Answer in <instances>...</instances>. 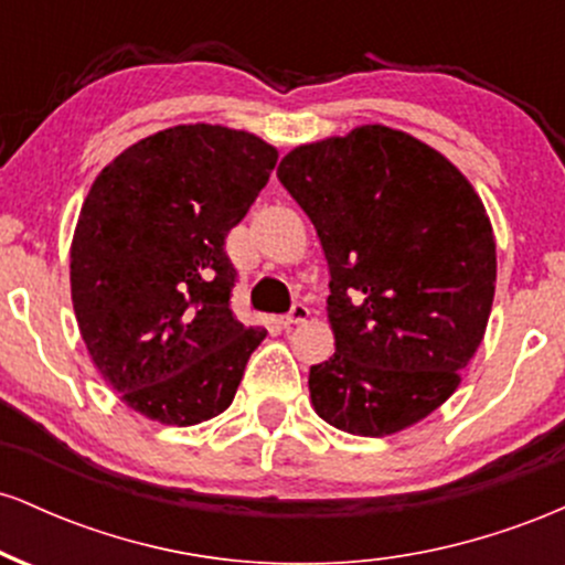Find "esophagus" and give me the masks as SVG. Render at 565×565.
<instances>
[{
  "mask_svg": "<svg viewBox=\"0 0 565 565\" xmlns=\"http://www.w3.org/2000/svg\"><path fill=\"white\" fill-rule=\"evenodd\" d=\"M308 316H310V310L305 308L302 302H297V305H291V310L287 316H284L281 323H284V327H297V323L308 321Z\"/></svg>",
  "mask_w": 565,
  "mask_h": 565,
  "instance_id": "obj_1",
  "label": "esophagus"
}]
</instances>
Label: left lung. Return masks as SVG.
Masks as SVG:
<instances>
[{"instance_id": "obj_1", "label": "left lung", "mask_w": 565, "mask_h": 565, "mask_svg": "<svg viewBox=\"0 0 565 565\" xmlns=\"http://www.w3.org/2000/svg\"><path fill=\"white\" fill-rule=\"evenodd\" d=\"M276 174L329 265L334 355L310 366L316 414L366 438L423 423L462 382L494 302L481 196L444 153L385 125L291 148Z\"/></svg>"}]
</instances>
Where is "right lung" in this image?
<instances>
[{
  "label": "right lung",
  "instance_id": "obj_1",
  "mask_svg": "<svg viewBox=\"0 0 565 565\" xmlns=\"http://www.w3.org/2000/svg\"><path fill=\"white\" fill-rule=\"evenodd\" d=\"M278 151L244 129L178 125L106 164L71 242V300L89 359L119 398L161 425L231 406L265 329L233 319L225 236Z\"/></svg>",
  "mask_w": 565,
  "mask_h": 565
}]
</instances>
